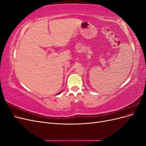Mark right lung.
I'll return each instance as SVG.
<instances>
[{"instance_id": "add662e5", "label": "right lung", "mask_w": 146, "mask_h": 146, "mask_svg": "<svg viewBox=\"0 0 146 146\" xmlns=\"http://www.w3.org/2000/svg\"><path fill=\"white\" fill-rule=\"evenodd\" d=\"M61 92H62V91H61ZM61 92H59V93H58V94H60V93H61Z\"/></svg>"}]
</instances>
